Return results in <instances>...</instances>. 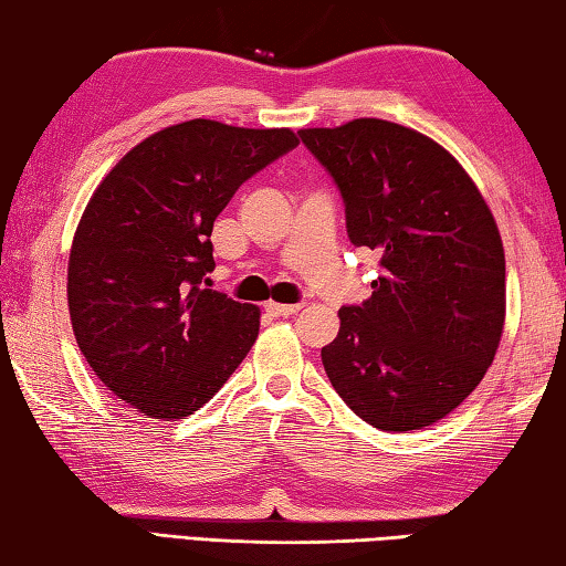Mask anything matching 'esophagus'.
<instances>
[{
	"instance_id": "34e87169",
	"label": "esophagus",
	"mask_w": 566,
	"mask_h": 566,
	"mask_svg": "<svg viewBox=\"0 0 566 566\" xmlns=\"http://www.w3.org/2000/svg\"><path fill=\"white\" fill-rule=\"evenodd\" d=\"M302 310V304H276V302H266L264 312L270 317H290V314H296Z\"/></svg>"
}]
</instances>
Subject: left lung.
I'll return each instance as SVG.
<instances>
[{
    "mask_svg": "<svg viewBox=\"0 0 566 566\" xmlns=\"http://www.w3.org/2000/svg\"><path fill=\"white\" fill-rule=\"evenodd\" d=\"M300 139L339 189L349 242L379 254L369 300L339 310L324 371L381 432L429 427L472 395L500 347V229L459 161L424 134L354 119Z\"/></svg>",
    "mask_w": 566,
    "mask_h": 566,
    "instance_id": "8db88e82",
    "label": "left lung"
}]
</instances>
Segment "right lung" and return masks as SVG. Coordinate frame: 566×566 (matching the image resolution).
<instances>
[{
	"label": "right lung",
	"instance_id": "obj_1",
	"mask_svg": "<svg viewBox=\"0 0 566 566\" xmlns=\"http://www.w3.org/2000/svg\"><path fill=\"white\" fill-rule=\"evenodd\" d=\"M296 145L290 129L181 122L92 195L66 274L72 329L102 385L145 417H189L252 349L260 310L207 290L209 237L234 191Z\"/></svg>",
	"mask_w": 566,
	"mask_h": 566
}]
</instances>
